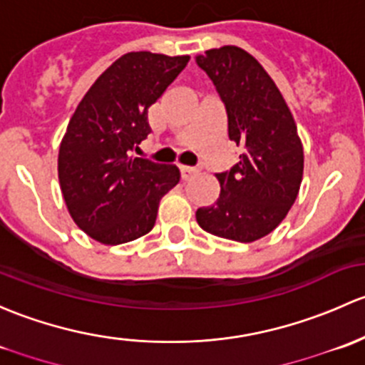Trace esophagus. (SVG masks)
<instances>
[{
	"label": "esophagus",
	"instance_id": "1",
	"mask_svg": "<svg viewBox=\"0 0 365 365\" xmlns=\"http://www.w3.org/2000/svg\"><path fill=\"white\" fill-rule=\"evenodd\" d=\"M198 174V168H190V167H181V178L182 181H190L193 175Z\"/></svg>",
	"mask_w": 365,
	"mask_h": 365
}]
</instances>
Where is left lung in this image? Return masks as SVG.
Masks as SVG:
<instances>
[{
	"instance_id": "1",
	"label": "left lung",
	"mask_w": 365,
	"mask_h": 365,
	"mask_svg": "<svg viewBox=\"0 0 365 365\" xmlns=\"http://www.w3.org/2000/svg\"><path fill=\"white\" fill-rule=\"evenodd\" d=\"M197 63L227 108L228 138L242 149L230 170L216 174L220 198L198 209L197 221L217 237L255 242L287 217L299 195L304 149L295 119L276 82L244 48H210Z\"/></svg>"
}]
</instances>
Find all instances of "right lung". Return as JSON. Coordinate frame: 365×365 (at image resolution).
<instances>
[{"mask_svg": "<svg viewBox=\"0 0 365 365\" xmlns=\"http://www.w3.org/2000/svg\"><path fill=\"white\" fill-rule=\"evenodd\" d=\"M190 56L128 52L115 59L75 108L59 145L58 178L71 220L107 246L155 227L161 197L179 182L175 165L133 155L151 131L148 108Z\"/></svg>", "mask_w": 365, "mask_h": 365, "instance_id": "right-lung-1", "label": "right lung"}]
</instances>
